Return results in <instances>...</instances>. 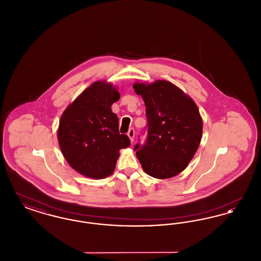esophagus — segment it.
<instances>
[{"label": "esophagus", "instance_id": "1", "mask_svg": "<svg viewBox=\"0 0 261 261\" xmlns=\"http://www.w3.org/2000/svg\"><path fill=\"white\" fill-rule=\"evenodd\" d=\"M128 137H129V139H130V141H131V143H133V141H134V138H135V130L133 129V128H131V129H129V131H128Z\"/></svg>", "mask_w": 261, "mask_h": 261}]
</instances>
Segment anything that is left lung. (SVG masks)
Instances as JSON below:
<instances>
[{
	"instance_id": "obj_1",
	"label": "left lung",
	"mask_w": 261,
	"mask_h": 261,
	"mask_svg": "<svg viewBox=\"0 0 261 261\" xmlns=\"http://www.w3.org/2000/svg\"><path fill=\"white\" fill-rule=\"evenodd\" d=\"M134 91L146 105L148 139L137 144V159L146 173L167 179L181 173L193 160L202 135V119L190 96L166 80L136 82Z\"/></svg>"
}]
</instances>
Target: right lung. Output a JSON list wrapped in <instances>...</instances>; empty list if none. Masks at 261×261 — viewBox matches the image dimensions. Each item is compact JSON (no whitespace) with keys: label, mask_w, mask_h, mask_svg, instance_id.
Returning <instances> with one entry per match:
<instances>
[{"label":"right lung","mask_w":261,"mask_h":261,"mask_svg":"<svg viewBox=\"0 0 261 261\" xmlns=\"http://www.w3.org/2000/svg\"><path fill=\"white\" fill-rule=\"evenodd\" d=\"M119 98L117 88L99 80L62 112L59 145L65 161L78 173L93 179L111 176L119 150L130 146L128 136L119 134L118 117L112 111Z\"/></svg>","instance_id":"1"}]
</instances>
